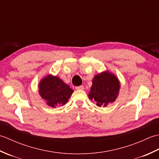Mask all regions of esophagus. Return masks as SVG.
I'll return each instance as SVG.
<instances>
[{
  "label": "esophagus",
  "mask_w": 159,
  "mask_h": 159,
  "mask_svg": "<svg viewBox=\"0 0 159 159\" xmlns=\"http://www.w3.org/2000/svg\"><path fill=\"white\" fill-rule=\"evenodd\" d=\"M75 89H76V90H83V89H84V87L82 86V85L77 86V87H75Z\"/></svg>",
  "instance_id": "1"
}]
</instances>
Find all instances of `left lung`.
I'll use <instances>...</instances> for the list:
<instances>
[{
	"mask_svg": "<svg viewBox=\"0 0 159 159\" xmlns=\"http://www.w3.org/2000/svg\"><path fill=\"white\" fill-rule=\"evenodd\" d=\"M120 83L117 77L109 71H104L93 77L88 97L98 107H107L119 95Z\"/></svg>",
	"mask_w": 159,
	"mask_h": 159,
	"instance_id": "left-lung-1",
	"label": "left lung"
}]
</instances>
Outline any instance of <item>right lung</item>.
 Segmentation results:
<instances>
[{"label":"right lung","mask_w":159,"mask_h":159,"mask_svg":"<svg viewBox=\"0 0 159 159\" xmlns=\"http://www.w3.org/2000/svg\"><path fill=\"white\" fill-rule=\"evenodd\" d=\"M39 93L46 104L52 108L64 105L74 91L59 77L48 74L40 80Z\"/></svg>","instance_id":"obj_1"}]
</instances>
